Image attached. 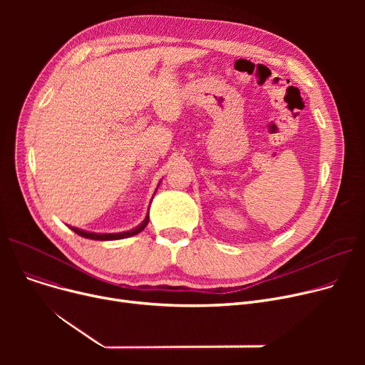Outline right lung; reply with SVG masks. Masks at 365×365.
I'll use <instances>...</instances> for the list:
<instances>
[{"mask_svg":"<svg viewBox=\"0 0 365 365\" xmlns=\"http://www.w3.org/2000/svg\"><path fill=\"white\" fill-rule=\"evenodd\" d=\"M149 222V215H146L145 220L136 226L134 229H131V231H127V232H118V234H96V232H87V231H83V229H78V227H73V226H69L72 231L75 234H78L84 238H90V240H98V241H110V240H123V238H128V237H133V235H138L139 232H142L145 226L148 225Z\"/></svg>","mask_w":365,"mask_h":365,"instance_id":"right-lung-1","label":"right lung"}]
</instances>
